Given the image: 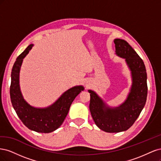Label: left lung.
<instances>
[{
    "instance_id": "8db88e82",
    "label": "left lung",
    "mask_w": 161,
    "mask_h": 161,
    "mask_svg": "<svg viewBox=\"0 0 161 161\" xmlns=\"http://www.w3.org/2000/svg\"><path fill=\"white\" fill-rule=\"evenodd\" d=\"M117 55L125 59L131 72L132 86L124 103L117 108L107 106L94 91L90 93L89 109L95 124L106 132L127 130L137 119L147 101V74L144 63L129 43L121 39L114 40Z\"/></svg>"
}]
</instances>
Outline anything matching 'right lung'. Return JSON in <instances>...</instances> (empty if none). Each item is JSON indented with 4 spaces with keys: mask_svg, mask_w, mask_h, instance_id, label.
<instances>
[{
    "mask_svg": "<svg viewBox=\"0 0 161 161\" xmlns=\"http://www.w3.org/2000/svg\"><path fill=\"white\" fill-rule=\"evenodd\" d=\"M30 44L19 55L11 72L10 96L13 108L23 124L30 130L40 133H50L58 129L69 113L72 101L84 90L76 86L66 91L54 103L46 108L38 109L29 105L24 100L19 88V71L23 59L32 48Z\"/></svg>",
    "mask_w": 161,
    "mask_h": 161,
    "instance_id": "add662e5",
    "label": "right lung"
}]
</instances>
